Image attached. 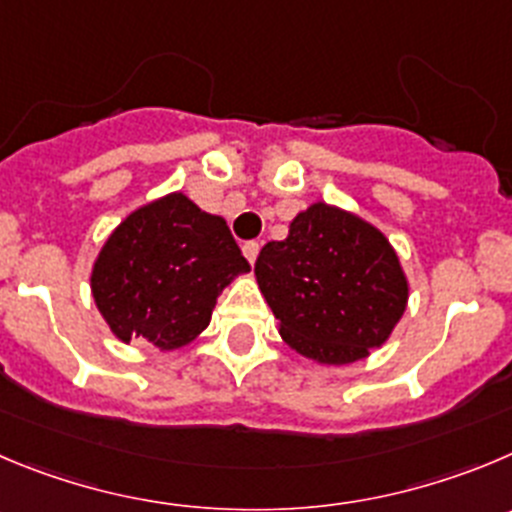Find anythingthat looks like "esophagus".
Returning <instances> with one entry per match:
<instances>
[{
    "label": "esophagus",
    "instance_id": "esophagus-1",
    "mask_svg": "<svg viewBox=\"0 0 512 512\" xmlns=\"http://www.w3.org/2000/svg\"><path fill=\"white\" fill-rule=\"evenodd\" d=\"M242 252H245V257H247V262H255L257 260V255H260V242H245V245H242Z\"/></svg>",
    "mask_w": 512,
    "mask_h": 512
}]
</instances>
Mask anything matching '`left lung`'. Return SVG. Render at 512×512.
<instances>
[{
	"label": "left lung",
	"instance_id": "obj_1",
	"mask_svg": "<svg viewBox=\"0 0 512 512\" xmlns=\"http://www.w3.org/2000/svg\"><path fill=\"white\" fill-rule=\"evenodd\" d=\"M255 275L285 343L333 366L381 346L409 298L384 234L323 202L300 212L283 242L262 247Z\"/></svg>",
	"mask_w": 512,
	"mask_h": 512
}]
</instances>
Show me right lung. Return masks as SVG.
Wrapping results in <instances>:
<instances>
[{
	"instance_id": "add662e5",
	"label": "right lung",
	"mask_w": 512,
	"mask_h": 512,
	"mask_svg": "<svg viewBox=\"0 0 512 512\" xmlns=\"http://www.w3.org/2000/svg\"><path fill=\"white\" fill-rule=\"evenodd\" d=\"M247 270L222 217L169 194L118 224L95 260L90 288L121 341L146 338L174 351L209 326L224 285Z\"/></svg>"
}]
</instances>
